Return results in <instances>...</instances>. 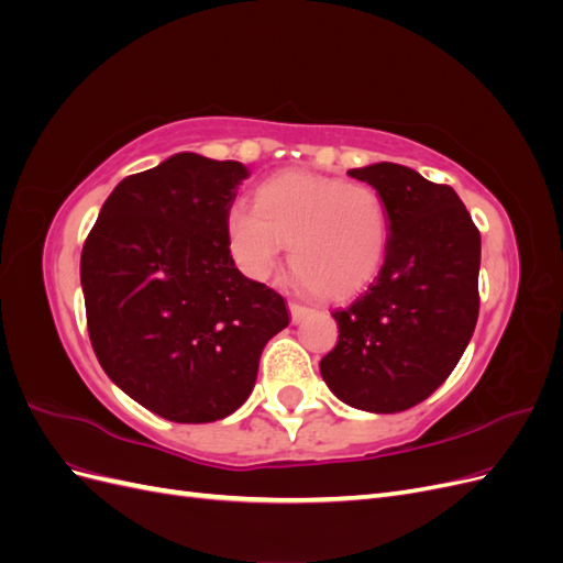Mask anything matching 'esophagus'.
I'll return each mask as SVG.
<instances>
[{
    "mask_svg": "<svg viewBox=\"0 0 563 563\" xmlns=\"http://www.w3.org/2000/svg\"><path fill=\"white\" fill-rule=\"evenodd\" d=\"M288 312H291V321L294 323H300L305 317H308L312 310L305 308V305H298V302H291L288 305Z\"/></svg>",
    "mask_w": 563,
    "mask_h": 563,
    "instance_id": "1",
    "label": "esophagus"
}]
</instances>
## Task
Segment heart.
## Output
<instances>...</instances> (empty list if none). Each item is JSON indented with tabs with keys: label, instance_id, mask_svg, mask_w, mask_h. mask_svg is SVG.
Segmentation results:
<instances>
[{
	"label": "heart",
	"instance_id": "b5f03b06",
	"mask_svg": "<svg viewBox=\"0 0 563 563\" xmlns=\"http://www.w3.org/2000/svg\"><path fill=\"white\" fill-rule=\"evenodd\" d=\"M225 240L244 275L265 279L284 258L323 300L352 298L380 275L391 223L385 197L364 183L282 172L253 190V207L225 216Z\"/></svg>",
	"mask_w": 563,
	"mask_h": 563
}]
</instances>
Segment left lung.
<instances>
[{
  "mask_svg": "<svg viewBox=\"0 0 563 563\" xmlns=\"http://www.w3.org/2000/svg\"><path fill=\"white\" fill-rule=\"evenodd\" d=\"M385 197L387 261L368 291L335 310L338 345L319 362L323 383L352 408L406 411L444 383L479 317L482 236L453 187L401 164L347 172Z\"/></svg>",
  "mask_w": 563,
  "mask_h": 563,
  "instance_id": "1",
  "label": "left lung"
}]
</instances>
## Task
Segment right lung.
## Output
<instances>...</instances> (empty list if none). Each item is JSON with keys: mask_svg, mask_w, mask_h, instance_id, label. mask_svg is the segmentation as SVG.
Instances as JSON below:
<instances>
[{"mask_svg": "<svg viewBox=\"0 0 563 563\" xmlns=\"http://www.w3.org/2000/svg\"><path fill=\"white\" fill-rule=\"evenodd\" d=\"M251 172L178 152L119 183L81 251L93 352L126 395L174 422L234 413L288 327L279 294L236 269L225 216Z\"/></svg>", "mask_w": 563, "mask_h": 563, "instance_id": "add662e5", "label": "right lung"}]
</instances>
